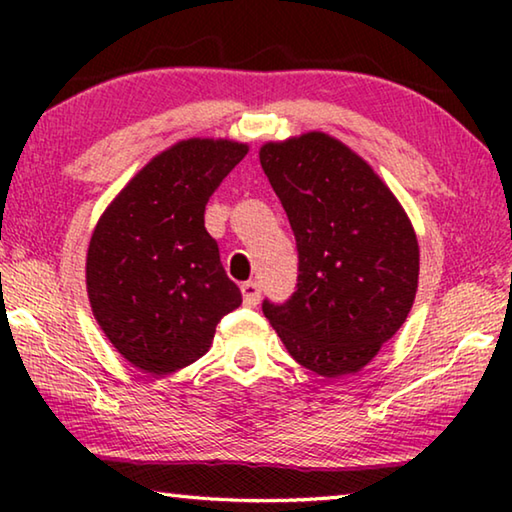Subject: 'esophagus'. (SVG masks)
I'll return each instance as SVG.
<instances>
[{"mask_svg":"<svg viewBox=\"0 0 512 512\" xmlns=\"http://www.w3.org/2000/svg\"><path fill=\"white\" fill-rule=\"evenodd\" d=\"M241 296H244L246 307H257L259 298H262V287L257 282H244L241 284Z\"/></svg>","mask_w":512,"mask_h":512,"instance_id":"obj_1","label":"esophagus"}]
</instances>
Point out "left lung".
I'll use <instances>...</instances> for the list:
<instances>
[{"mask_svg":"<svg viewBox=\"0 0 512 512\" xmlns=\"http://www.w3.org/2000/svg\"><path fill=\"white\" fill-rule=\"evenodd\" d=\"M259 162L289 216L298 284L262 302L284 348L320 377L359 372L402 327L418 289L409 216L357 153L325 133L268 142Z\"/></svg>","mask_w":512,"mask_h":512,"instance_id":"1","label":"left lung"}]
</instances>
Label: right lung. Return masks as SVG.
<instances>
[{
  "mask_svg": "<svg viewBox=\"0 0 512 512\" xmlns=\"http://www.w3.org/2000/svg\"><path fill=\"white\" fill-rule=\"evenodd\" d=\"M246 153L230 140L178 142L121 189L94 228L90 305L135 368L169 375L201 359L219 320L241 305L205 230V205Z\"/></svg>",
  "mask_w": 512,
  "mask_h": 512,
  "instance_id": "right-lung-1",
  "label": "right lung"
}]
</instances>
